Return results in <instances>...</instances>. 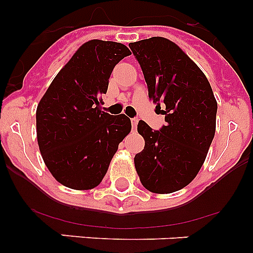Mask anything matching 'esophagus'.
I'll list each match as a JSON object with an SVG mask.
<instances>
[{
	"label": "esophagus",
	"instance_id": "esophagus-1",
	"mask_svg": "<svg viewBox=\"0 0 253 253\" xmlns=\"http://www.w3.org/2000/svg\"><path fill=\"white\" fill-rule=\"evenodd\" d=\"M138 122H139V119H138V118H133V119H131V125H133V129H137Z\"/></svg>",
	"mask_w": 253,
	"mask_h": 253
}]
</instances>
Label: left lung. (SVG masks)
<instances>
[{"instance_id": "obj_1", "label": "left lung", "mask_w": 253, "mask_h": 253, "mask_svg": "<svg viewBox=\"0 0 253 253\" xmlns=\"http://www.w3.org/2000/svg\"><path fill=\"white\" fill-rule=\"evenodd\" d=\"M148 87L149 100L163 107L160 130L138 123L144 149L134 157L140 182L156 194L181 190L195 178L215 134L216 105L202 69L175 43L153 37L129 44Z\"/></svg>"}]
</instances>
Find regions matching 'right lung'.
Returning <instances> with one entry per match:
<instances>
[{
  "instance_id": "add662e5",
  "label": "right lung",
  "mask_w": 253,
  "mask_h": 253,
  "mask_svg": "<svg viewBox=\"0 0 253 253\" xmlns=\"http://www.w3.org/2000/svg\"><path fill=\"white\" fill-rule=\"evenodd\" d=\"M130 55L124 44L90 40L55 76L37 109L40 153L53 177L75 190H90L106 175L119 143L131 129L124 114L101 111L114 67Z\"/></svg>"
}]
</instances>
